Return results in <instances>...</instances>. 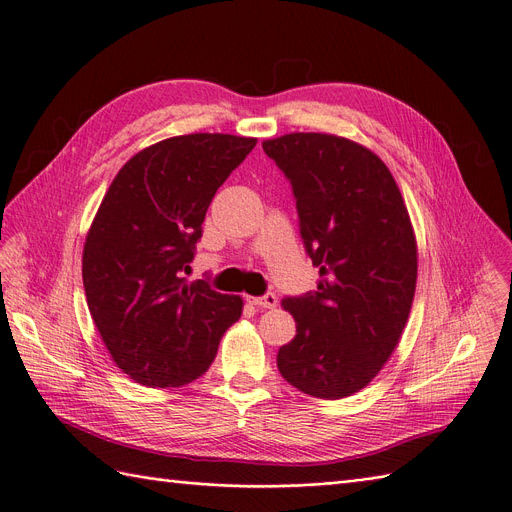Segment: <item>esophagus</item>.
Returning a JSON list of instances; mask_svg holds the SVG:
<instances>
[{"instance_id": "obj_1", "label": "esophagus", "mask_w": 512, "mask_h": 512, "mask_svg": "<svg viewBox=\"0 0 512 512\" xmlns=\"http://www.w3.org/2000/svg\"><path fill=\"white\" fill-rule=\"evenodd\" d=\"M248 302L256 308H268L270 310V308H275L279 304V299H277L275 293H264L260 297H248Z\"/></svg>"}]
</instances>
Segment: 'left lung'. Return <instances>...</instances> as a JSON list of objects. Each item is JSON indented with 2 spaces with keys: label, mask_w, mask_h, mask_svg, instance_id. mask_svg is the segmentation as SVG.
I'll use <instances>...</instances> for the list:
<instances>
[{
  "label": "left lung",
  "mask_w": 512,
  "mask_h": 512,
  "mask_svg": "<svg viewBox=\"0 0 512 512\" xmlns=\"http://www.w3.org/2000/svg\"><path fill=\"white\" fill-rule=\"evenodd\" d=\"M289 179L318 289L285 297L297 335L277 355L302 393L335 401L368 386L407 324L417 244L393 173L353 140L293 132L262 142Z\"/></svg>",
  "instance_id": "left-lung-1"
}]
</instances>
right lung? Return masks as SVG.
Listing matches in <instances>:
<instances>
[{"label": "right lung", "instance_id": "obj_1", "mask_svg": "<svg viewBox=\"0 0 512 512\" xmlns=\"http://www.w3.org/2000/svg\"><path fill=\"white\" fill-rule=\"evenodd\" d=\"M256 138L188 134L136 153L111 182L82 252L86 304L113 362L134 382L177 388L202 376L239 295L186 281L210 200Z\"/></svg>", "mask_w": 512, "mask_h": 512}]
</instances>
